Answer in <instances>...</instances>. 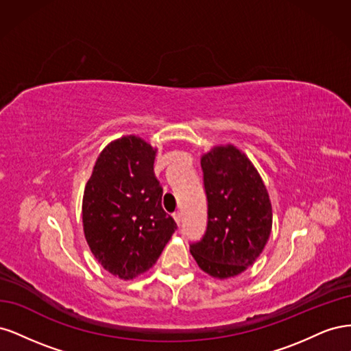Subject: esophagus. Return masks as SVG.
Instances as JSON below:
<instances>
[{
  "instance_id": "obj_1",
  "label": "esophagus",
  "mask_w": 351,
  "mask_h": 351,
  "mask_svg": "<svg viewBox=\"0 0 351 351\" xmlns=\"http://www.w3.org/2000/svg\"><path fill=\"white\" fill-rule=\"evenodd\" d=\"M173 217H174L176 222H177V226H178V227L182 226V212H174Z\"/></svg>"
}]
</instances>
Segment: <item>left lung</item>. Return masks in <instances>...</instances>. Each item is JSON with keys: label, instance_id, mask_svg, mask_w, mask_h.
<instances>
[{"label": "left lung", "instance_id": "8db88e82", "mask_svg": "<svg viewBox=\"0 0 351 351\" xmlns=\"http://www.w3.org/2000/svg\"><path fill=\"white\" fill-rule=\"evenodd\" d=\"M208 200L205 234L190 244L199 268L215 278L241 274L256 261L272 227L271 200L259 173L234 146L202 156Z\"/></svg>", "mask_w": 351, "mask_h": 351}]
</instances>
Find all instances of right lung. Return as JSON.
Masks as SVG:
<instances>
[{
    "instance_id": "add662e5",
    "label": "right lung",
    "mask_w": 351,
    "mask_h": 351,
    "mask_svg": "<svg viewBox=\"0 0 351 351\" xmlns=\"http://www.w3.org/2000/svg\"><path fill=\"white\" fill-rule=\"evenodd\" d=\"M155 154L141 137L124 136L101 152L84 187V237L102 267L121 280L152 268L177 230L162 209Z\"/></svg>"
}]
</instances>
